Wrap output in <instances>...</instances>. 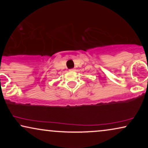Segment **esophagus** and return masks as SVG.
Wrapping results in <instances>:
<instances>
[{"label":"esophagus","mask_w":148,"mask_h":148,"mask_svg":"<svg viewBox=\"0 0 148 148\" xmlns=\"http://www.w3.org/2000/svg\"><path fill=\"white\" fill-rule=\"evenodd\" d=\"M74 69H71V71H73Z\"/></svg>","instance_id":"1"}]
</instances>
